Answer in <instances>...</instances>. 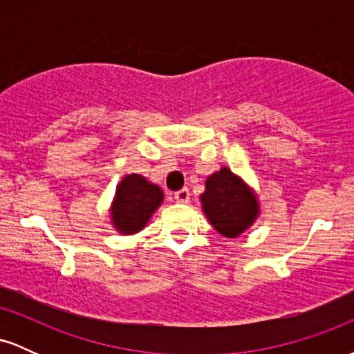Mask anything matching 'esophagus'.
<instances>
[{"label": "esophagus", "mask_w": 354, "mask_h": 354, "mask_svg": "<svg viewBox=\"0 0 354 354\" xmlns=\"http://www.w3.org/2000/svg\"><path fill=\"white\" fill-rule=\"evenodd\" d=\"M174 200L178 203H188L189 201V189L188 188H183L180 191L174 193Z\"/></svg>", "instance_id": "1"}]
</instances>
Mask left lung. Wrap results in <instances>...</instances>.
Returning <instances> with one entry per match:
<instances>
[{"label": "left lung", "instance_id": "obj_1", "mask_svg": "<svg viewBox=\"0 0 354 354\" xmlns=\"http://www.w3.org/2000/svg\"><path fill=\"white\" fill-rule=\"evenodd\" d=\"M201 203L211 225L228 238L239 236L258 214L254 194L228 168L211 174L206 180Z\"/></svg>", "mask_w": 354, "mask_h": 354}]
</instances>
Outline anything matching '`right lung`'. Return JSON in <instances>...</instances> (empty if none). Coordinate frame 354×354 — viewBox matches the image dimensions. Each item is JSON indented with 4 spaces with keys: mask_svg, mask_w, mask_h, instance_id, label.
Returning a JSON list of instances; mask_svg holds the SVG:
<instances>
[{
    "mask_svg": "<svg viewBox=\"0 0 354 354\" xmlns=\"http://www.w3.org/2000/svg\"><path fill=\"white\" fill-rule=\"evenodd\" d=\"M163 201V191L140 174H129L120 183L113 205V223L121 233H136Z\"/></svg>",
    "mask_w": 354,
    "mask_h": 354,
    "instance_id": "add662e5",
    "label": "right lung"
}]
</instances>
